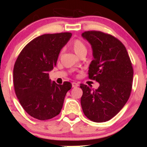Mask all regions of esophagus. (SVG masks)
<instances>
[{
    "mask_svg": "<svg viewBox=\"0 0 147 147\" xmlns=\"http://www.w3.org/2000/svg\"><path fill=\"white\" fill-rule=\"evenodd\" d=\"M79 86V84L76 82H73L72 83V87L73 88H77V87Z\"/></svg>",
    "mask_w": 147,
    "mask_h": 147,
    "instance_id": "34e87169",
    "label": "esophagus"
}]
</instances>
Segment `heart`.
I'll return each instance as SVG.
<instances>
[{"instance_id":"heart-1","label":"heart","mask_w":147,"mask_h":147,"mask_svg":"<svg viewBox=\"0 0 147 147\" xmlns=\"http://www.w3.org/2000/svg\"><path fill=\"white\" fill-rule=\"evenodd\" d=\"M71 47L76 55H80L82 53H87V47L85 44L80 40H75L71 43Z\"/></svg>"}]
</instances>
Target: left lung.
Returning <instances> with one entry per match:
<instances>
[{
  "mask_svg": "<svg viewBox=\"0 0 147 147\" xmlns=\"http://www.w3.org/2000/svg\"><path fill=\"white\" fill-rule=\"evenodd\" d=\"M82 36L93 50L89 79L99 83L96 90L80 85L82 108L90 120L105 122L113 118L129 99L133 80L132 63L125 46L112 35L88 31Z\"/></svg>",
  "mask_w": 147,
  "mask_h": 147,
  "instance_id": "left-lung-1",
  "label": "left lung"
}]
</instances>
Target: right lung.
Returning a JSON list of instances; mask_svg holds the SVG:
<instances>
[{"label":"right lung","instance_id":"add662e5","mask_svg":"<svg viewBox=\"0 0 147 147\" xmlns=\"http://www.w3.org/2000/svg\"><path fill=\"white\" fill-rule=\"evenodd\" d=\"M72 36L69 32L46 34L36 37L23 48L13 70L16 96L26 112L38 120L59 114L71 82L57 85L49 72L57 65L61 49Z\"/></svg>","mask_w":147,"mask_h":147}]
</instances>
